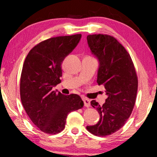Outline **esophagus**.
I'll return each mask as SVG.
<instances>
[{
  "instance_id": "34e87169",
  "label": "esophagus",
  "mask_w": 157,
  "mask_h": 157,
  "mask_svg": "<svg viewBox=\"0 0 157 157\" xmlns=\"http://www.w3.org/2000/svg\"><path fill=\"white\" fill-rule=\"evenodd\" d=\"M83 103H84L85 106L89 107V106H90L89 99H88V98H83Z\"/></svg>"
}]
</instances>
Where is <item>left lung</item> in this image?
Returning a JSON list of instances; mask_svg holds the SVG:
<instances>
[{"instance_id":"1","label":"left lung","mask_w":157,"mask_h":157,"mask_svg":"<svg viewBox=\"0 0 157 157\" xmlns=\"http://www.w3.org/2000/svg\"><path fill=\"white\" fill-rule=\"evenodd\" d=\"M87 42L99 63L97 83L104 86L108 98L103 105L91 101L100 119L86 128L96 136H105L119 130L130 117L136 101L138 79L132 58L115 38L94 34L87 36Z\"/></svg>"}]
</instances>
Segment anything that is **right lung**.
<instances>
[{
  "instance_id": "right-lung-1",
  "label": "right lung",
  "mask_w": 157,
  "mask_h": 157,
  "mask_svg": "<svg viewBox=\"0 0 157 157\" xmlns=\"http://www.w3.org/2000/svg\"><path fill=\"white\" fill-rule=\"evenodd\" d=\"M81 34L59 36L39 43L25 58L21 76V102L32 122L43 132L56 134L65 128L70 112L81 109L77 94L52 91L61 83V63L80 41Z\"/></svg>"
}]
</instances>
